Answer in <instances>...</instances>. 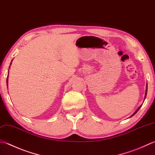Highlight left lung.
<instances>
[{"instance_id": "left-lung-1", "label": "left lung", "mask_w": 155, "mask_h": 155, "mask_svg": "<svg viewBox=\"0 0 155 155\" xmlns=\"http://www.w3.org/2000/svg\"><path fill=\"white\" fill-rule=\"evenodd\" d=\"M147 88H148V86H147V88H146V93H145V96H144V99H145V98H146V96H147ZM142 106V105H141ZM141 106H140V107H139L138 109H137V110H136V111L134 112V114H133L132 115V116H130V117H132L133 116H134V115L136 114V113H137V111L139 110V109H140V107H141Z\"/></svg>"}]
</instances>
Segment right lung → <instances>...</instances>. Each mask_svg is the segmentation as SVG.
<instances>
[{"instance_id":"right-lung-1","label":"right lung","mask_w":155,"mask_h":155,"mask_svg":"<svg viewBox=\"0 0 155 155\" xmlns=\"http://www.w3.org/2000/svg\"><path fill=\"white\" fill-rule=\"evenodd\" d=\"M12 61H13V60H12ZM12 61H11V64H10V66L11 65ZM10 66H9V68H10ZM8 76H7V87H8Z\"/></svg>"}]
</instances>
